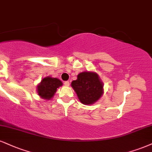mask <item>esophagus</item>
Returning <instances> with one entry per match:
<instances>
[{
    "mask_svg": "<svg viewBox=\"0 0 152 152\" xmlns=\"http://www.w3.org/2000/svg\"><path fill=\"white\" fill-rule=\"evenodd\" d=\"M64 84L66 86H69L70 85V83H69V81H64Z\"/></svg>",
    "mask_w": 152,
    "mask_h": 152,
    "instance_id": "34e87169",
    "label": "esophagus"
}]
</instances>
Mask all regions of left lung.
I'll use <instances>...</instances> for the list:
<instances>
[{
  "mask_svg": "<svg viewBox=\"0 0 152 152\" xmlns=\"http://www.w3.org/2000/svg\"><path fill=\"white\" fill-rule=\"evenodd\" d=\"M78 100L86 105H93L101 98L104 93L103 83L94 71H83L78 74L77 79L71 82Z\"/></svg>",
  "mask_w": 152,
  "mask_h": 152,
  "instance_id": "1",
  "label": "left lung"
}]
</instances>
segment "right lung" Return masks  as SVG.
I'll return each mask as SVG.
<instances>
[{
	"label": "right lung",
	"instance_id": "add662e5",
	"mask_svg": "<svg viewBox=\"0 0 152 152\" xmlns=\"http://www.w3.org/2000/svg\"><path fill=\"white\" fill-rule=\"evenodd\" d=\"M63 83L57 78L52 76H46L42 79L41 82L37 84V91L42 99L49 100L54 97L56 91Z\"/></svg>",
	"mask_w": 152,
	"mask_h": 152
}]
</instances>
